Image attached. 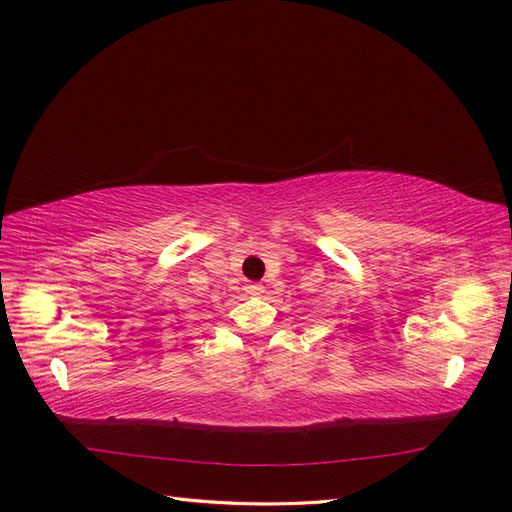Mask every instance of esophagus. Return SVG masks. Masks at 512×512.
I'll use <instances>...</instances> for the list:
<instances>
[{
	"mask_svg": "<svg viewBox=\"0 0 512 512\" xmlns=\"http://www.w3.org/2000/svg\"><path fill=\"white\" fill-rule=\"evenodd\" d=\"M246 292H248V295H262V292H264V286L262 284H248L246 288H244Z\"/></svg>",
	"mask_w": 512,
	"mask_h": 512,
	"instance_id": "obj_1",
	"label": "esophagus"
}]
</instances>
